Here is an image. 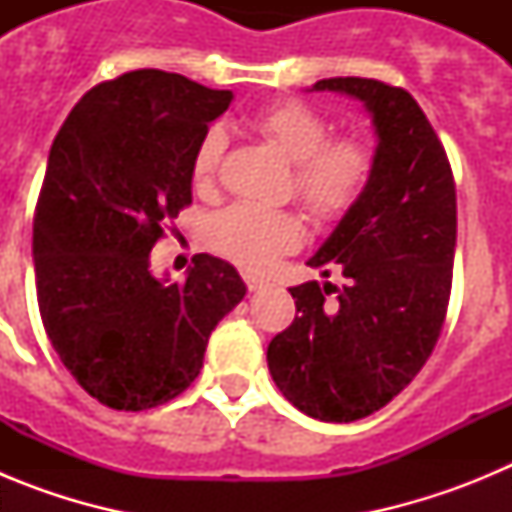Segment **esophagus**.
I'll use <instances>...</instances> for the list:
<instances>
[{
	"label": "esophagus",
	"mask_w": 512,
	"mask_h": 512,
	"mask_svg": "<svg viewBox=\"0 0 512 512\" xmlns=\"http://www.w3.org/2000/svg\"><path fill=\"white\" fill-rule=\"evenodd\" d=\"M243 279H246V287L251 289V292H261V289L266 287L264 279L256 277V274H243Z\"/></svg>",
	"instance_id": "34e87169"
}]
</instances>
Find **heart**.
<instances>
[{
    "label": "heart",
    "instance_id": "heart-1",
    "mask_svg": "<svg viewBox=\"0 0 512 512\" xmlns=\"http://www.w3.org/2000/svg\"><path fill=\"white\" fill-rule=\"evenodd\" d=\"M251 128L292 161L289 192L310 220L338 223L354 210L374 174V153L361 138H330V122L302 102H271L251 112ZM225 153L223 128L205 130L192 156V184L210 192ZM300 223L292 212L233 205L210 225V246L243 269H261L297 246Z\"/></svg>",
    "mask_w": 512,
    "mask_h": 512
}]
</instances>
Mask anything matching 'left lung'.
Returning a JSON list of instances; mask_svg holds the SVG:
<instances>
[{"mask_svg": "<svg viewBox=\"0 0 512 512\" xmlns=\"http://www.w3.org/2000/svg\"><path fill=\"white\" fill-rule=\"evenodd\" d=\"M318 92L356 97L379 146L372 182L307 264L346 284L292 287L297 315L266 359L279 392L325 423L384 408L423 369L449 310L456 248V184L449 156L420 104L377 79H323Z\"/></svg>", "mask_w": 512, "mask_h": 512, "instance_id": "8db88e82", "label": "left lung"}]
</instances>
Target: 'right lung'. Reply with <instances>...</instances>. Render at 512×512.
Listing matches in <instances>:
<instances>
[{
    "instance_id": "add662e5",
    "label": "right lung",
    "mask_w": 512,
    "mask_h": 512,
    "mask_svg": "<svg viewBox=\"0 0 512 512\" xmlns=\"http://www.w3.org/2000/svg\"><path fill=\"white\" fill-rule=\"evenodd\" d=\"M230 99L182 74L128 71L89 89L53 140L33 217L40 318L63 366L112 410L182 395L246 295L210 253L184 282L148 271L151 248L192 205L194 148Z\"/></svg>"
}]
</instances>
